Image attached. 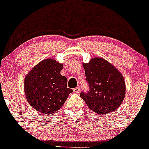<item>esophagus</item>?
<instances>
[{
  "mask_svg": "<svg viewBox=\"0 0 149 149\" xmlns=\"http://www.w3.org/2000/svg\"><path fill=\"white\" fill-rule=\"evenodd\" d=\"M73 91L75 93H80V91H81V88H80V86H77V87H75L73 89Z\"/></svg>",
  "mask_w": 149,
  "mask_h": 149,
  "instance_id": "34e87169",
  "label": "esophagus"
}]
</instances>
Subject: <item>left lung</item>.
<instances>
[{"instance_id": "1", "label": "left lung", "mask_w": 149, "mask_h": 149, "mask_svg": "<svg viewBox=\"0 0 149 149\" xmlns=\"http://www.w3.org/2000/svg\"><path fill=\"white\" fill-rule=\"evenodd\" d=\"M83 65L89 91L81 93V98L96 113L115 111L122 104L125 95L123 76L102 58H93Z\"/></svg>"}]
</instances>
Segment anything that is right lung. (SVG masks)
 I'll use <instances>...</instances> for the list:
<instances>
[{
    "label": "right lung",
    "instance_id": "add662e5",
    "mask_svg": "<svg viewBox=\"0 0 149 149\" xmlns=\"http://www.w3.org/2000/svg\"><path fill=\"white\" fill-rule=\"evenodd\" d=\"M63 64L53 59L40 62L24 80L26 98L31 107L45 114H52L64 104L73 92L67 88V78L61 75Z\"/></svg>",
    "mask_w": 149,
    "mask_h": 149
}]
</instances>
